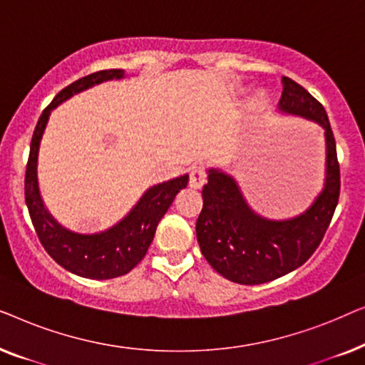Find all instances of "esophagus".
<instances>
[{
    "label": "esophagus",
    "mask_w": 365,
    "mask_h": 365,
    "mask_svg": "<svg viewBox=\"0 0 365 365\" xmlns=\"http://www.w3.org/2000/svg\"><path fill=\"white\" fill-rule=\"evenodd\" d=\"M206 169H204L202 164H197V166L192 168L191 176H189V186L194 189H201L206 184Z\"/></svg>",
    "instance_id": "34e87169"
}]
</instances>
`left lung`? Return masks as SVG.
Masks as SVG:
<instances>
[{
  "mask_svg": "<svg viewBox=\"0 0 365 365\" xmlns=\"http://www.w3.org/2000/svg\"><path fill=\"white\" fill-rule=\"evenodd\" d=\"M279 109L322 126L326 182L307 211L286 221H272L249 207L234 178L209 169L202 211L196 222L199 247L214 271L244 286L274 281L301 267L321 244L341 192L336 139L322 104L301 84L282 76Z\"/></svg>",
  "mask_w": 365,
  "mask_h": 365,
  "instance_id": "8db88e82",
  "label": "left lung"
}]
</instances>
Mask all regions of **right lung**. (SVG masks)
<instances>
[{
	"label": "right lung",
	"mask_w": 365,
	"mask_h": 365,
	"mask_svg": "<svg viewBox=\"0 0 365 365\" xmlns=\"http://www.w3.org/2000/svg\"><path fill=\"white\" fill-rule=\"evenodd\" d=\"M121 78H124L123 69H104L78 79L56 94V98L41 113L34 128L24 176V199L43 247L66 271L98 281L124 276L141 262L151 246L159 221L173 204L176 194L186 187L189 181L187 174H184L181 178L149 187L123 221L98 234L68 231L44 207L38 187V151L49 114L73 94L81 93L94 84Z\"/></svg>",
	"instance_id": "right-lung-1"
}]
</instances>
